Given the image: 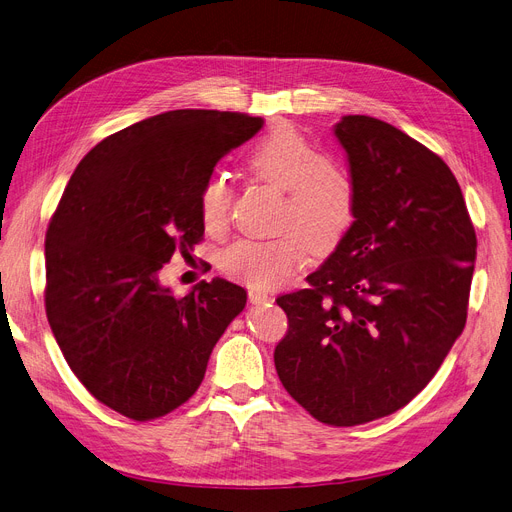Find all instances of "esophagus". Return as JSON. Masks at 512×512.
<instances>
[{
    "label": "esophagus",
    "mask_w": 512,
    "mask_h": 512,
    "mask_svg": "<svg viewBox=\"0 0 512 512\" xmlns=\"http://www.w3.org/2000/svg\"><path fill=\"white\" fill-rule=\"evenodd\" d=\"M248 300H250L252 304H264V302L271 300V296L266 294V291H262V289H250V291H248Z\"/></svg>",
    "instance_id": "1"
}]
</instances>
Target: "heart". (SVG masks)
Masks as SVG:
<instances>
[{"instance_id": "heart-1", "label": "heart", "mask_w": 512, "mask_h": 512, "mask_svg": "<svg viewBox=\"0 0 512 512\" xmlns=\"http://www.w3.org/2000/svg\"><path fill=\"white\" fill-rule=\"evenodd\" d=\"M246 168L258 181L281 191L273 239H239L223 252L221 271L243 285L269 289L308 262L329 256L350 235L358 216V185L350 168L291 125H275L248 150ZM235 191L227 175H212L200 189V216L208 233L231 223Z\"/></svg>"}]
</instances>
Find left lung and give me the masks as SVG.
Instances as JSON below:
<instances>
[{
	"label": "left lung",
	"mask_w": 512,
	"mask_h": 512,
	"mask_svg": "<svg viewBox=\"0 0 512 512\" xmlns=\"http://www.w3.org/2000/svg\"><path fill=\"white\" fill-rule=\"evenodd\" d=\"M358 185L350 235L277 298L275 369L310 415L362 425L406 406L465 329L477 237L448 164L373 116L335 125Z\"/></svg>",
	"instance_id": "1"
}]
</instances>
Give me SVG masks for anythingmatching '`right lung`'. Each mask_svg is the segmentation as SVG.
<instances>
[{"mask_svg":"<svg viewBox=\"0 0 512 512\" xmlns=\"http://www.w3.org/2000/svg\"><path fill=\"white\" fill-rule=\"evenodd\" d=\"M262 118L170 110L118 131L79 162L45 233V312L87 392L152 421L200 387L243 287L200 281L185 298L160 283L204 235L200 189Z\"/></svg>","mask_w":512,"mask_h":512,"instance_id":"right-lung-1","label":"right lung"}]
</instances>
